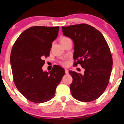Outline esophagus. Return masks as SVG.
Masks as SVG:
<instances>
[{"label": "esophagus", "mask_w": 124, "mask_h": 124, "mask_svg": "<svg viewBox=\"0 0 124 124\" xmlns=\"http://www.w3.org/2000/svg\"><path fill=\"white\" fill-rule=\"evenodd\" d=\"M65 73L66 74H69V72L68 69H65Z\"/></svg>", "instance_id": "1"}]
</instances>
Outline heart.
<instances>
[{"instance_id":"b5f03b06","label":"heart","mask_w":124,"mask_h":124,"mask_svg":"<svg viewBox=\"0 0 124 124\" xmlns=\"http://www.w3.org/2000/svg\"><path fill=\"white\" fill-rule=\"evenodd\" d=\"M69 38L68 37H62V38H61V41H64V40H67V39H69ZM60 64H62V65L63 66H66L68 65V62H60Z\"/></svg>"}]
</instances>
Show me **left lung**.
Returning <instances> with one entry per match:
<instances>
[{
    "label": "left lung",
    "mask_w": 124,
    "mask_h": 124,
    "mask_svg": "<svg viewBox=\"0 0 124 124\" xmlns=\"http://www.w3.org/2000/svg\"><path fill=\"white\" fill-rule=\"evenodd\" d=\"M62 30L74 42V65L79 64L85 70L84 75L69 71L73 78L71 94L81 101L96 100L108 86L112 68L107 42L99 30L86 23L62 26Z\"/></svg>",
    "instance_id": "left-lung-1"
}]
</instances>
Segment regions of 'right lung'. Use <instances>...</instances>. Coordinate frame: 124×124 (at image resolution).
<instances>
[{
	"mask_svg": "<svg viewBox=\"0 0 124 124\" xmlns=\"http://www.w3.org/2000/svg\"><path fill=\"white\" fill-rule=\"evenodd\" d=\"M59 26H32L22 33L12 48L10 62L13 81L27 99L41 103L55 96L65 70L55 65L49 72L42 67L50 55L52 42L57 38Z\"/></svg>",
	"mask_w": 124,
	"mask_h": 124,
	"instance_id": "add662e5",
	"label": "right lung"
}]
</instances>
